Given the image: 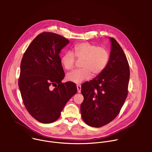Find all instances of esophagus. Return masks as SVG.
Masks as SVG:
<instances>
[{"label": "esophagus", "mask_w": 152, "mask_h": 152, "mask_svg": "<svg viewBox=\"0 0 152 152\" xmlns=\"http://www.w3.org/2000/svg\"><path fill=\"white\" fill-rule=\"evenodd\" d=\"M76 86H77V92L79 93H80L81 92V85L80 84H77Z\"/></svg>", "instance_id": "esophagus-1"}]
</instances>
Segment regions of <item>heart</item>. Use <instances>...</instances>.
<instances>
[{"instance_id": "heart-1", "label": "heart", "mask_w": 152, "mask_h": 152, "mask_svg": "<svg viewBox=\"0 0 152 152\" xmlns=\"http://www.w3.org/2000/svg\"><path fill=\"white\" fill-rule=\"evenodd\" d=\"M82 59L80 69L75 70L67 75V79L79 83L100 75L106 67L110 59V53L104 47L90 42H82L74 46L72 52H67L61 57L64 68L70 70L75 67L76 59Z\"/></svg>"}]
</instances>
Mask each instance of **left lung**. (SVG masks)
Masks as SVG:
<instances>
[{"label": "left lung", "mask_w": 152, "mask_h": 152, "mask_svg": "<svg viewBox=\"0 0 152 152\" xmlns=\"http://www.w3.org/2000/svg\"><path fill=\"white\" fill-rule=\"evenodd\" d=\"M110 39L111 51L106 67L81 86V116L86 124L94 127L112 121L120 113L128 94L129 63L118 42L114 38Z\"/></svg>", "instance_id": "1"}]
</instances>
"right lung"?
Segmentation results:
<instances>
[{"mask_svg":"<svg viewBox=\"0 0 152 152\" xmlns=\"http://www.w3.org/2000/svg\"><path fill=\"white\" fill-rule=\"evenodd\" d=\"M69 42L57 34L42 32L33 39L21 59L18 82L21 98L28 113L40 123L57 120L77 92L75 83L61 82L65 73L59 54Z\"/></svg>","mask_w":152,"mask_h":152,"instance_id":"obj_1","label":"right lung"}]
</instances>
